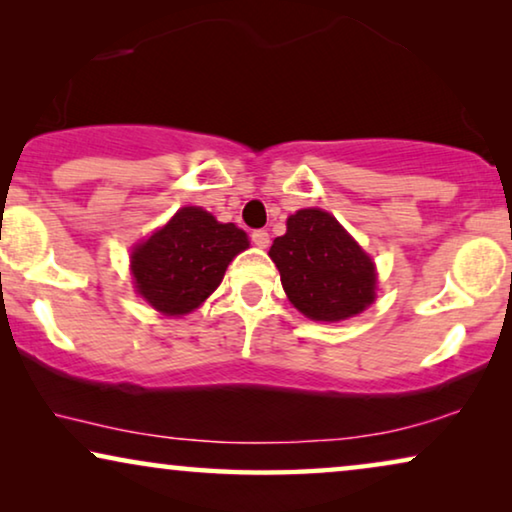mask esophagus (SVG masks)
Returning <instances> with one entry per match:
<instances>
[{
	"label": "esophagus",
	"instance_id": "obj_1",
	"mask_svg": "<svg viewBox=\"0 0 512 512\" xmlns=\"http://www.w3.org/2000/svg\"><path fill=\"white\" fill-rule=\"evenodd\" d=\"M251 242H254L256 247H261V249L268 247V244H270L268 230H254V233H251Z\"/></svg>",
	"mask_w": 512,
	"mask_h": 512
}]
</instances>
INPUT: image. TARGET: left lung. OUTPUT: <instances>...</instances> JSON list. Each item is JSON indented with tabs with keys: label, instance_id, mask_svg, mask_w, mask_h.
I'll list each match as a JSON object with an SVG mask.
<instances>
[{
	"label": "left lung",
	"instance_id": "left-lung-1",
	"mask_svg": "<svg viewBox=\"0 0 512 512\" xmlns=\"http://www.w3.org/2000/svg\"><path fill=\"white\" fill-rule=\"evenodd\" d=\"M286 296L305 317L340 321L375 300V265L335 216L300 209L270 247Z\"/></svg>",
	"mask_w": 512,
	"mask_h": 512
}]
</instances>
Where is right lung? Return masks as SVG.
I'll use <instances>...</instances> for the list:
<instances>
[{"instance_id": "1", "label": "right lung", "mask_w": 512, "mask_h": 512, "mask_svg": "<svg viewBox=\"0 0 512 512\" xmlns=\"http://www.w3.org/2000/svg\"><path fill=\"white\" fill-rule=\"evenodd\" d=\"M249 247L235 223H219L200 207H184L165 228L132 251L139 296L158 312L188 314L221 284L228 263Z\"/></svg>"}]
</instances>
